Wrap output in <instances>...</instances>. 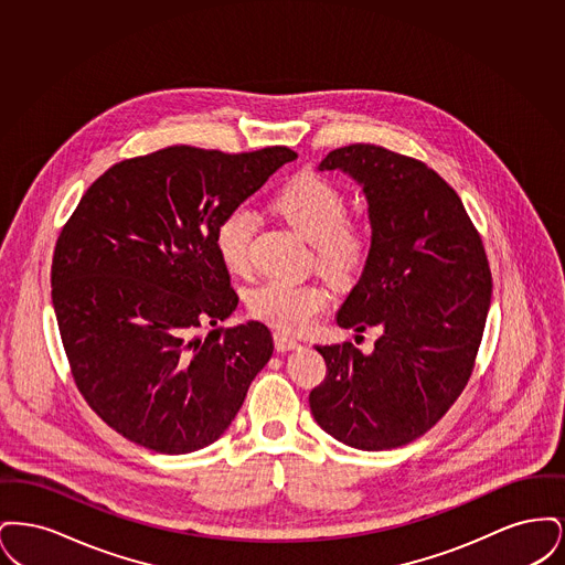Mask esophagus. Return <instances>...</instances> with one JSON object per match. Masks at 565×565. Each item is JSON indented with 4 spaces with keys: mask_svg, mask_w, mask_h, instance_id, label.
Masks as SVG:
<instances>
[{
    "mask_svg": "<svg viewBox=\"0 0 565 565\" xmlns=\"http://www.w3.org/2000/svg\"><path fill=\"white\" fill-rule=\"evenodd\" d=\"M273 343H275V350L277 351H290L300 348V343L296 339L284 334V332H275L273 334Z\"/></svg>",
    "mask_w": 565,
    "mask_h": 565,
    "instance_id": "obj_1",
    "label": "esophagus"
}]
</instances>
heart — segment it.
I'll use <instances>...</instances> for the list:
<instances>
[{
  "instance_id": "obj_1",
  "label": "heart",
  "mask_w": 565,
  "mask_h": 565,
  "mask_svg": "<svg viewBox=\"0 0 565 565\" xmlns=\"http://www.w3.org/2000/svg\"><path fill=\"white\" fill-rule=\"evenodd\" d=\"M273 210L311 243L316 267L334 281L350 284L369 265L373 226L362 217H351L348 194L328 178L311 171L298 173L273 196ZM256 226V215L245 205L228 210L215 224V252L235 275L252 269ZM328 302L330 292L322 284L270 279L249 292L247 311L277 330L302 332L320 318Z\"/></svg>"
}]
</instances>
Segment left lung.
<instances>
[{"label":"left lung","mask_w":565,"mask_h":565,"mask_svg":"<svg viewBox=\"0 0 565 565\" xmlns=\"http://www.w3.org/2000/svg\"><path fill=\"white\" fill-rule=\"evenodd\" d=\"M320 169L364 186L373 224V254L337 322L381 337L369 355L318 345L328 373L309 406L353 449H396L436 426L468 385L491 300L487 254L456 190L426 162L351 143Z\"/></svg>","instance_id":"8db88e82"}]
</instances>
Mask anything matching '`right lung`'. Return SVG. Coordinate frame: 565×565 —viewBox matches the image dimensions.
Instances as JSON below:
<instances>
[{
    "instance_id": "add662e5",
    "label": "right lung",
    "mask_w": 565,
    "mask_h": 565,
    "mask_svg": "<svg viewBox=\"0 0 565 565\" xmlns=\"http://www.w3.org/2000/svg\"><path fill=\"white\" fill-rule=\"evenodd\" d=\"M298 154L169 146L111 164L63 224L51 284L86 404L127 440L182 456L217 440L269 362L260 322L228 330L239 302L215 224Z\"/></svg>"
}]
</instances>
